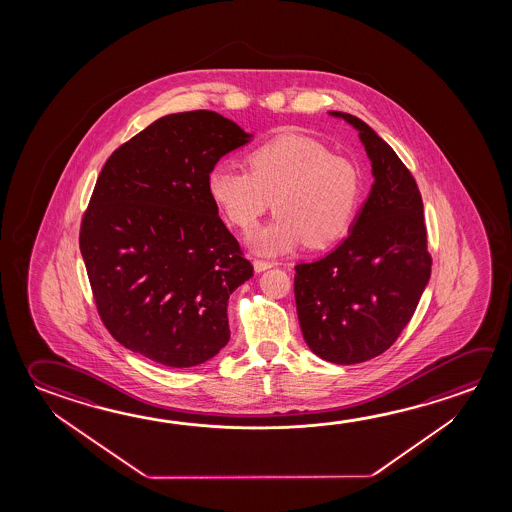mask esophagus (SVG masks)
<instances>
[{"mask_svg":"<svg viewBox=\"0 0 512 512\" xmlns=\"http://www.w3.org/2000/svg\"><path fill=\"white\" fill-rule=\"evenodd\" d=\"M273 266H275V262H268V260H253V269H255L257 273H262V271L271 269Z\"/></svg>","mask_w":512,"mask_h":512,"instance_id":"esophagus-1","label":"esophagus"}]
</instances>
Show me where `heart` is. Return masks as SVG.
<instances>
[{"instance_id": "heart-1", "label": "heart", "mask_w": 512, "mask_h": 512, "mask_svg": "<svg viewBox=\"0 0 512 512\" xmlns=\"http://www.w3.org/2000/svg\"><path fill=\"white\" fill-rule=\"evenodd\" d=\"M248 168L218 162L207 193L230 225L250 234L271 203L278 214L250 239L253 252L277 257L346 234L362 200L359 168L307 135L289 134L248 155Z\"/></svg>"}]
</instances>
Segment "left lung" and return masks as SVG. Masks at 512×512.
I'll return each instance as SVG.
<instances>
[{
  "label": "left lung",
  "mask_w": 512,
  "mask_h": 512,
  "mask_svg": "<svg viewBox=\"0 0 512 512\" xmlns=\"http://www.w3.org/2000/svg\"><path fill=\"white\" fill-rule=\"evenodd\" d=\"M373 184L348 235L332 252L296 266L294 298L303 339L323 361L359 364L386 352L411 321L430 280L423 202L409 169L352 114Z\"/></svg>",
  "instance_id": "obj_1"
}]
</instances>
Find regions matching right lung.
<instances>
[{
  "label": "right lung",
  "instance_id": "right-lung-1",
  "mask_svg": "<svg viewBox=\"0 0 512 512\" xmlns=\"http://www.w3.org/2000/svg\"><path fill=\"white\" fill-rule=\"evenodd\" d=\"M252 139L218 112H178L105 162L80 252L101 319L128 350L193 368L227 346L228 298L253 266L219 218L207 175Z\"/></svg>",
  "mask_w": 512,
  "mask_h": 512
}]
</instances>
